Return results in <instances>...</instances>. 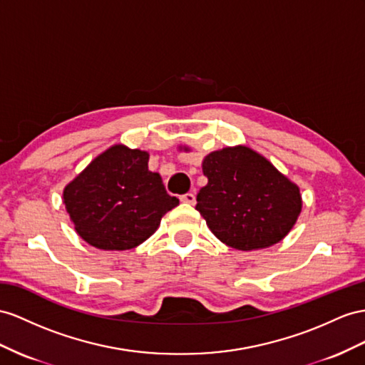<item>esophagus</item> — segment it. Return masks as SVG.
Returning a JSON list of instances; mask_svg holds the SVG:
<instances>
[{
	"label": "esophagus",
	"instance_id": "obj_1",
	"mask_svg": "<svg viewBox=\"0 0 365 365\" xmlns=\"http://www.w3.org/2000/svg\"><path fill=\"white\" fill-rule=\"evenodd\" d=\"M180 200H182L183 203L194 205V203H195V195H194L192 192H186V194H183V195H182Z\"/></svg>",
	"mask_w": 365,
	"mask_h": 365
}]
</instances>
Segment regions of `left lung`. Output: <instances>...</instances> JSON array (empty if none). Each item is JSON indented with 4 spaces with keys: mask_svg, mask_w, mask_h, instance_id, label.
<instances>
[{
    "mask_svg": "<svg viewBox=\"0 0 365 365\" xmlns=\"http://www.w3.org/2000/svg\"><path fill=\"white\" fill-rule=\"evenodd\" d=\"M190 151L188 146L180 148ZM207 186L197 194V210L223 244L262 250L282 240L302 211L299 186L262 154L245 145L205 155Z\"/></svg>",
    "mask_w": 365,
    "mask_h": 365,
    "instance_id": "obj_1",
    "label": "left lung"
}]
</instances>
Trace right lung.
Returning <instances> with one entry per match:
<instances>
[{
    "label": "right lung",
    "instance_id": "add662e5",
    "mask_svg": "<svg viewBox=\"0 0 365 365\" xmlns=\"http://www.w3.org/2000/svg\"><path fill=\"white\" fill-rule=\"evenodd\" d=\"M149 154L112 145L63 190V203L77 235L105 251L133 250L151 237L179 199L162 177L148 170Z\"/></svg>",
    "mask_w": 365,
    "mask_h": 365
}]
</instances>
